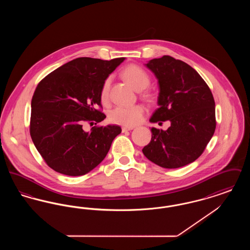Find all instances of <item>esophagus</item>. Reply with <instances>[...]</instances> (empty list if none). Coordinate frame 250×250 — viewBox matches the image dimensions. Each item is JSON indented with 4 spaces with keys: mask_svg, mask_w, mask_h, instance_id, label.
<instances>
[{
    "mask_svg": "<svg viewBox=\"0 0 250 250\" xmlns=\"http://www.w3.org/2000/svg\"><path fill=\"white\" fill-rule=\"evenodd\" d=\"M133 129V127H131V126H123L122 127V131L123 132H126V131H130Z\"/></svg>",
    "mask_w": 250,
    "mask_h": 250,
    "instance_id": "1",
    "label": "esophagus"
}]
</instances>
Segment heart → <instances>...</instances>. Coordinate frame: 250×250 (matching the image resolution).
Returning <instances> with one entry per match:
<instances>
[{"instance_id":"1","label":"heart","mask_w":250,"mask_h":250,"mask_svg":"<svg viewBox=\"0 0 250 250\" xmlns=\"http://www.w3.org/2000/svg\"><path fill=\"white\" fill-rule=\"evenodd\" d=\"M122 77L130 84L136 91H143L147 88L150 84V77L147 72L141 66L136 64L127 65L123 72ZM110 80L107 79L103 84L100 92L101 101L106 103L108 99ZM147 97H151L149 94H146ZM144 107L141 105H136L133 107H114L108 115V119L116 125H121L125 126H134L141 123L143 120Z\"/></svg>"}]
</instances>
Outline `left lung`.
I'll use <instances>...</instances> for the list:
<instances>
[{"mask_svg": "<svg viewBox=\"0 0 250 250\" xmlns=\"http://www.w3.org/2000/svg\"><path fill=\"white\" fill-rule=\"evenodd\" d=\"M159 84L157 104L151 123L168 120L167 130L152 127V139L143 149L150 161L177 168L201 156L215 130L214 96L200 74L187 62L168 55L145 64Z\"/></svg>", "mask_w": 250, "mask_h": 250, "instance_id": "left-lung-1", "label": "left lung"}]
</instances>
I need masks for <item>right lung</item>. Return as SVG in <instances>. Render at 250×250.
Here are the masks:
<instances>
[{"label": "right lung", "mask_w": 250, "mask_h": 250, "mask_svg": "<svg viewBox=\"0 0 250 250\" xmlns=\"http://www.w3.org/2000/svg\"><path fill=\"white\" fill-rule=\"evenodd\" d=\"M125 58L110 61L81 57L49 73L32 98L30 134L49 167L69 176H81L98 166L112 141L122 132L114 125L93 126L106 118L97 109L108 75Z\"/></svg>", "instance_id": "right-lung-1"}]
</instances>
